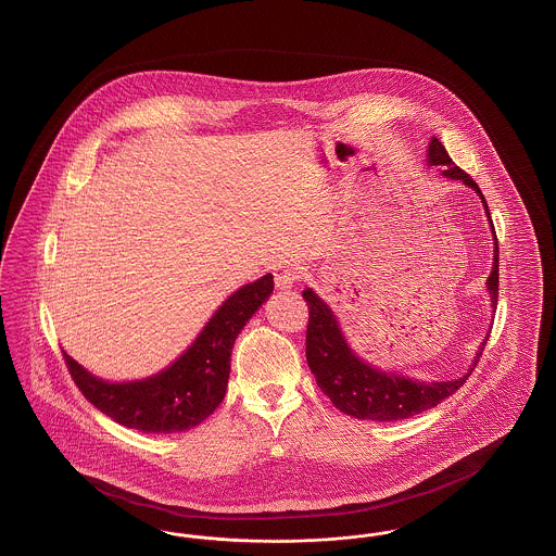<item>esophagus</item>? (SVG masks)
<instances>
[{
	"mask_svg": "<svg viewBox=\"0 0 556 556\" xmlns=\"http://www.w3.org/2000/svg\"><path fill=\"white\" fill-rule=\"evenodd\" d=\"M300 281V267L291 265V263H283L275 268V288L289 289L293 288Z\"/></svg>",
	"mask_w": 556,
	"mask_h": 556,
	"instance_id": "obj_1",
	"label": "esophagus"
}]
</instances>
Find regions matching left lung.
Segmentation results:
<instances>
[{"mask_svg":"<svg viewBox=\"0 0 556 556\" xmlns=\"http://www.w3.org/2000/svg\"><path fill=\"white\" fill-rule=\"evenodd\" d=\"M426 163L430 167L441 165L444 167L441 169L444 178L464 181L467 188H471L482 200L484 213L489 217L492 242H494L492 270L486 279L490 308L494 312L498 302V244H496V233L490 219L486 199L478 188V184L451 161L441 140L434 136L428 142ZM302 298L311 308L308 333H306V359H308L312 375L316 377V384L329 400L333 401L337 409H341L348 416H354L357 420H372V422L405 420L439 405L466 382L489 341V334H486L471 359L467 372L462 377L451 378V380H420V378L403 377L400 372L380 370L364 357L357 356L352 345L348 343L345 333L341 331V325L331 306L316 291L306 288L302 291Z\"/></svg>","mask_w":556,"mask_h":556,"instance_id":"obj_1","label":"left lung"}]
</instances>
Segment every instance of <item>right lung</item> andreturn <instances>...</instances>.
Listing matches in <instances>:
<instances>
[{
    "instance_id": "1",
    "label": "right lung",
    "mask_w": 556,
    "mask_h": 556,
    "mask_svg": "<svg viewBox=\"0 0 556 556\" xmlns=\"http://www.w3.org/2000/svg\"><path fill=\"white\" fill-rule=\"evenodd\" d=\"M270 293V273L236 289L188 350L156 375L112 382L92 375L64 352L70 375L97 409L126 428L153 434L190 430L219 407L229 382L233 343Z\"/></svg>"
}]
</instances>
